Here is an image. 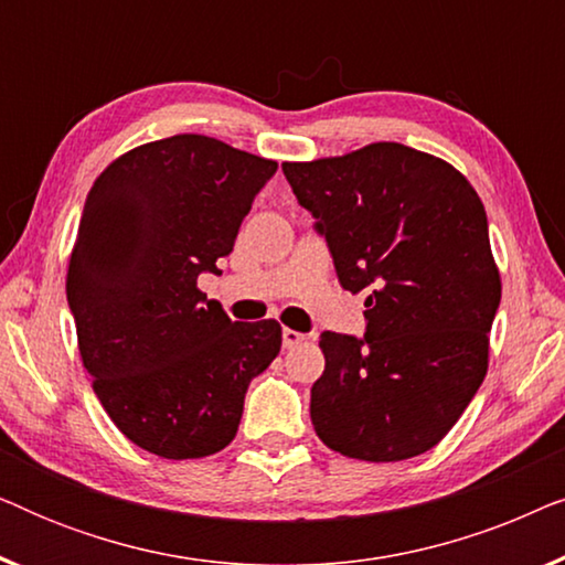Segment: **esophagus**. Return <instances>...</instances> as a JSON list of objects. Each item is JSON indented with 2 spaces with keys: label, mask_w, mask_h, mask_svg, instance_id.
Instances as JSON below:
<instances>
[{
  "label": "esophagus",
  "mask_w": 565,
  "mask_h": 565,
  "mask_svg": "<svg viewBox=\"0 0 565 565\" xmlns=\"http://www.w3.org/2000/svg\"><path fill=\"white\" fill-rule=\"evenodd\" d=\"M306 334H300V331H292V329H282V347L285 350H292V347L303 344L306 342Z\"/></svg>",
  "instance_id": "34e87169"
}]
</instances>
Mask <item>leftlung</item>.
Here are the masks:
<instances>
[{
    "instance_id": "8db88e82",
    "label": "left lung",
    "mask_w": 565,
    "mask_h": 565,
    "mask_svg": "<svg viewBox=\"0 0 565 565\" xmlns=\"http://www.w3.org/2000/svg\"><path fill=\"white\" fill-rule=\"evenodd\" d=\"M282 172L342 288L367 290L365 337L321 334L316 435L370 462L431 450L489 367L501 280L481 198L447 161L391 141Z\"/></svg>"
}]
</instances>
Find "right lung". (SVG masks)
<instances>
[{
    "instance_id": "obj_1",
    "label": "right lung",
    "mask_w": 565,
    "mask_h": 565,
    "mask_svg": "<svg viewBox=\"0 0 565 565\" xmlns=\"http://www.w3.org/2000/svg\"><path fill=\"white\" fill-rule=\"evenodd\" d=\"M275 172L273 159L180 134L115 159L84 203L66 275L82 362L115 427L159 458L223 450L280 352V323L231 321L198 290Z\"/></svg>"
}]
</instances>
